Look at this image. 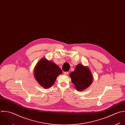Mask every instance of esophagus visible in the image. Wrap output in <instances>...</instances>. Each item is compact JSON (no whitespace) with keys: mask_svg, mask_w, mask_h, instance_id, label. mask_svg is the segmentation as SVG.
<instances>
[{"mask_svg":"<svg viewBox=\"0 0 125 125\" xmlns=\"http://www.w3.org/2000/svg\"><path fill=\"white\" fill-rule=\"evenodd\" d=\"M68 72H64V74L65 75H67L68 74Z\"/></svg>","mask_w":125,"mask_h":125,"instance_id":"obj_1","label":"esophagus"}]
</instances>
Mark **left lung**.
Wrapping results in <instances>:
<instances>
[{"label":"left lung","mask_w":125,"mask_h":125,"mask_svg":"<svg viewBox=\"0 0 125 125\" xmlns=\"http://www.w3.org/2000/svg\"><path fill=\"white\" fill-rule=\"evenodd\" d=\"M70 76L76 89L79 91L87 89L93 82V77L90 69L81 64L76 66L75 70L70 74Z\"/></svg>","instance_id":"1"}]
</instances>
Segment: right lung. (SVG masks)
Instances as JSON below:
<instances>
[{
    "label": "right lung",
    "mask_w": 125,
    "mask_h": 125,
    "mask_svg": "<svg viewBox=\"0 0 125 125\" xmlns=\"http://www.w3.org/2000/svg\"><path fill=\"white\" fill-rule=\"evenodd\" d=\"M62 73V70L57 65L45 58L42 59L38 63L34 71L36 80L46 89L51 87L57 77Z\"/></svg>",
    "instance_id": "add662e5"
}]
</instances>
